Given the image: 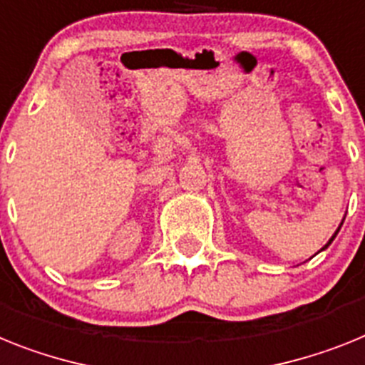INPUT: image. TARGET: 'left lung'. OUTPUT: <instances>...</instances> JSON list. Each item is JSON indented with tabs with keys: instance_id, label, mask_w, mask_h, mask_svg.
Instances as JSON below:
<instances>
[{
	"instance_id": "1",
	"label": "left lung",
	"mask_w": 365,
	"mask_h": 365,
	"mask_svg": "<svg viewBox=\"0 0 365 365\" xmlns=\"http://www.w3.org/2000/svg\"><path fill=\"white\" fill-rule=\"evenodd\" d=\"M338 231H340V227H338V230H336V233H338ZM336 233H334V235H332V239H331V240H329V242H327V244H325V248H327V246H329V244H331V242H332V240H334V237H336Z\"/></svg>"
}]
</instances>
